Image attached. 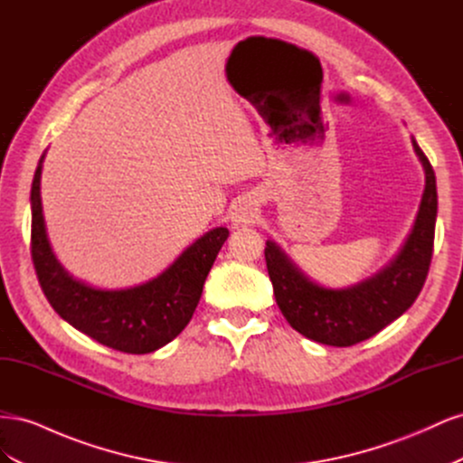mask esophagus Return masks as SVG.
Returning a JSON list of instances; mask_svg holds the SVG:
<instances>
[{
	"mask_svg": "<svg viewBox=\"0 0 463 463\" xmlns=\"http://www.w3.org/2000/svg\"><path fill=\"white\" fill-rule=\"evenodd\" d=\"M255 218H257V208L250 203L243 201L240 206L235 208V222L249 223V222H253Z\"/></svg>",
	"mask_w": 463,
	"mask_h": 463,
	"instance_id": "obj_1",
	"label": "esophagus"
}]
</instances>
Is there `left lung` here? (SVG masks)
Returning a JSON list of instances; mask_svg holds the SVG:
<instances>
[{"label": "left lung", "instance_id": "1", "mask_svg": "<svg viewBox=\"0 0 463 463\" xmlns=\"http://www.w3.org/2000/svg\"><path fill=\"white\" fill-rule=\"evenodd\" d=\"M413 148L425 167V193L410 237L383 270L355 286L328 289L307 278L274 241H266L264 259L276 303L305 338L335 347L359 344L402 317L423 289L439 201L432 165L415 138Z\"/></svg>", "mask_w": 463, "mask_h": 463}]
</instances>
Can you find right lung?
<instances>
[{"mask_svg":"<svg viewBox=\"0 0 463 463\" xmlns=\"http://www.w3.org/2000/svg\"><path fill=\"white\" fill-rule=\"evenodd\" d=\"M40 158L31 189V255L46 299L69 325L123 354H150L170 344L197 309L204 279L228 228H214L189 245L174 264L148 282L128 289H96L73 278L50 247L40 199Z\"/></svg>","mask_w":463,"mask_h":463,"instance_id":"add662e5","label":"right lung"}]
</instances>
